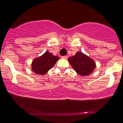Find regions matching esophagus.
<instances>
[{
  "mask_svg": "<svg viewBox=\"0 0 123 123\" xmlns=\"http://www.w3.org/2000/svg\"><path fill=\"white\" fill-rule=\"evenodd\" d=\"M62 59H68V56H66V55L62 56Z\"/></svg>",
  "mask_w": 123,
  "mask_h": 123,
  "instance_id": "34e87169",
  "label": "esophagus"
}]
</instances>
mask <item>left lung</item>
I'll use <instances>...</instances> for the list:
<instances>
[{
    "label": "left lung",
    "instance_id": "left-lung-1",
    "mask_svg": "<svg viewBox=\"0 0 123 123\" xmlns=\"http://www.w3.org/2000/svg\"><path fill=\"white\" fill-rule=\"evenodd\" d=\"M68 61L77 73L81 76L88 75L95 68L94 61L81 52L68 58Z\"/></svg>",
    "mask_w": 123,
    "mask_h": 123
}]
</instances>
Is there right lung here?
<instances>
[{"instance_id":"1","label":"right lung","mask_w":123,"mask_h":123,"mask_svg":"<svg viewBox=\"0 0 123 123\" xmlns=\"http://www.w3.org/2000/svg\"><path fill=\"white\" fill-rule=\"evenodd\" d=\"M59 60V57L54 56L48 51L38 58L35 59L32 63V70L35 73L44 75L53 67L54 64Z\"/></svg>"}]
</instances>
